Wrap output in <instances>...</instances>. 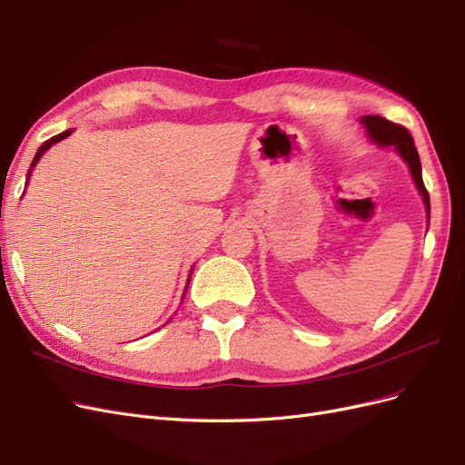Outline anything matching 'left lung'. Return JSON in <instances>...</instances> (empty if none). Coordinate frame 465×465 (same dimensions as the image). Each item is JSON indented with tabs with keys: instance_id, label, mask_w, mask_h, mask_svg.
<instances>
[{
	"instance_id": "left-lung-1",
	"label": "left lung",
	"mask_w": 465,
	"mask_h": 465,
	"mask_svg": "<svg viewBox=\"0 0 465 465\" xmlns=\"http://www.w3.org/2000/svg\"><path fill=\"white\" fill-rule=\"evenodd\" d=\"M362 125L367 128L369 135L372 142L378 147H393L400 157L410 166V173L413 176L415 186L419 193L423 195V202L427 207V217L430 219V202H429V192L423 184V173H420V161H419V153L413 143L411 134L407 132L403 125L393 124L382 116H362L361 118Z\"/></svg>"
}]
</instances>
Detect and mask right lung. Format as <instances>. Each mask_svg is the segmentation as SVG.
Returning <instances> with one entry per match:
<instances>
[{
    "mask_svg": "<svg viewBox=\"0 0 465 465\" xmlns=\"http://www.w3.org/2000/svg\"><path fill=\"white\" fill-rule=\"evenodd\" d=\"M72 132L74 130H65V132H62V134H58V135H54V137H50L48 142H45L42 143L40 147H38V151H36V154H35V159H33V164H31V168H29V173H26V180H29V176H31V173H33V168L36 166V163H38V159L42 157V154H45L54 143H58V142H62V139H65L67 135H72ZM190 281V279H188ZM188 289V287H186Z\"/></svg>",
    "mask_w": 465,
    "mask_h": 465,
    "instance_id": "1",
    "label": "right lung"
}]
</instances>
